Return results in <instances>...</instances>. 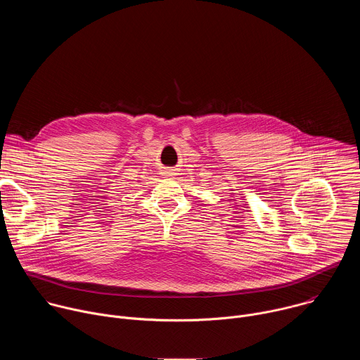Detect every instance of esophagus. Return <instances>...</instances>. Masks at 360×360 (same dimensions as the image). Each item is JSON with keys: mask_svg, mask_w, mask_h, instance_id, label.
<instances>
[{"mask_svg": "<svg viewBox=\"0 0 360 360\" xmlns=\"http://www.w3.org/2000/svg\"><path fill=\"white\" fill-rule=\"evenodd\" d=\"M176 169L175 168H164L162 169V175L164 176H172V175H176Z\"/></svg>", "mask_w": 360, "mask_h": 360, "instance_id": "esophagus-1", "label": "esophagus"}]
</instances>
